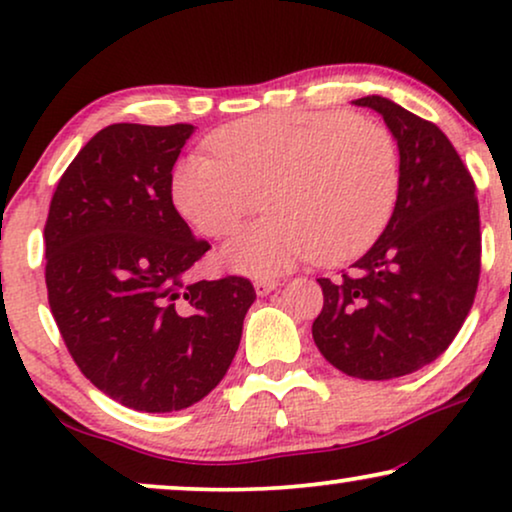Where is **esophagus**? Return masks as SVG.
Masks as SVG:
<instances>
[{"mask_svg": "<svg viewBox=\"0 0 512 512\" xmlns=\"http://www.w3.org/2000/svg\"><path fill=\"white\" fill-rule=\"evenodd\" d=\"M277 286H279L277 279H256V282H254V289H256L258 296H268V293L275 291Z\"/></svg>", "mask_w": 512, "mask_h": 512, "instance_id": "1", "label": "esophagus"}]
</instances>
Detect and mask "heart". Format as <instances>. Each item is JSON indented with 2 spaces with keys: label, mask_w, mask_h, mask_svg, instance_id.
<instances>
[{
  "label": "heart",
  "mask_w": 512,
  "mask_h": 512,
  "mask_svg": "<svg viewBox=\"0 0 512 512\" xmlns=\"http://www.w3.org/2000/svg\"><path fill=\"white\" fill-rule=\"evenodd\" d=\"M214 153H191L172 177L179 214L223 237L261 212L221 249L228 270L251 277L314 258L338 265L363 254L394 214L401 158L382 123L349 111H272L214 132Z\"/></svg>",
  "instance_id": "b5f03b06"
}]
</instances>
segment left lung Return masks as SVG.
Segmentation results:
<instances>
[{
	"label": "left lung",
	"instance_id": "left-lung-1",
	"mask_svg": "<svg viewBox=\"0 0 512 512\" xmlns=\"http://www.w3.org/2000/svg\"><path fill=\"white\" fill-rule=\"evenodd\" d=\"M382 114L401 153V191L373 247L335 279L312 338L328 363L361 380H391L436 361L471 312L480 279L475 181L436 123L387 97L356 100Z\"/></svg>",
	"mask_w": 512,
	"mask_h": 512
}]
</instances>
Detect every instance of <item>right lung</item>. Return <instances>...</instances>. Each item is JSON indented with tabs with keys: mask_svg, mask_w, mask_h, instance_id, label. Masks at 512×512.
Here are the masks:
<instances>
[{
	"mask_svg": "<svg viewBox=\"0 0 512 512\" xmlns=\"http://www.w3.org/2000/svg\"><path fill=\"white\" fill-rule=\"evenodd\" d=\"M193 125L114 123L58 181L44 226L46 289L62 340L97 389L139 412L205 398L240 347L247 277L188 282L209 251L172 202Z\"/></svg>",
	"mask_w": 512,
	"mask_h": 512,
	"instance_id": "1",
	"label": "right lung"
}]
</instances>
